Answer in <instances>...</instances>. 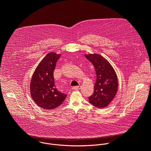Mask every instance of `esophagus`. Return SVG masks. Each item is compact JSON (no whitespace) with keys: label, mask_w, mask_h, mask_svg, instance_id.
<instances>
[{"label":"esophagus","mask_w":151,"mask_h":151,"mask_svg":"<svg viewBox=\"0 0 151 151\" xmlns=\"http://www.w3.org/2000/svg\"><path fill=\"white\" fill-rule=\"evenodd\" d=\"M81 88V86H73V88H72V89H73V90H79V89H80Z\"/></svg>","instance_id":"1"}]
</instances>
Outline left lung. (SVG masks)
Wrapping results in <instances>:
<instances>
[{
  "label": "left lung",
  "mask_w": 151,
  "mask_h": 151,
  "mask_svg": "<svg viewBox=\"0 0 151 151\" xmlns=\"http://www.w3.org/2000/svg\"><path fill=\"white\" fill-rule=\"evenodd\" d=\"M93 65L96 75L94 92L89 97L93 106L103 108L108 106L116 95L118 81L116 72L111 63L102 56L93 53L85 55Z\"/></svg>",
  "instance_id": "1"
}]
</instances>
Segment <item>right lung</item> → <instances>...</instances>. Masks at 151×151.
<instances>
[{"label": "right lung", "instance_id": "add662e5", "mask_svg": "<svg viewBox=\"0 0 151 151\" xmlns=\"http://www.w3.org/2000/svg\"><path fill=\"white\" fill-rule=\"evenodd\" d=\"M61 54L50 52L36 67L30 83L32 99L44 109H53L60 106L67 96L55 87L53 71Z\"/></svg>", "mask_w": 151, "mask_h": 151}]
</instances>
